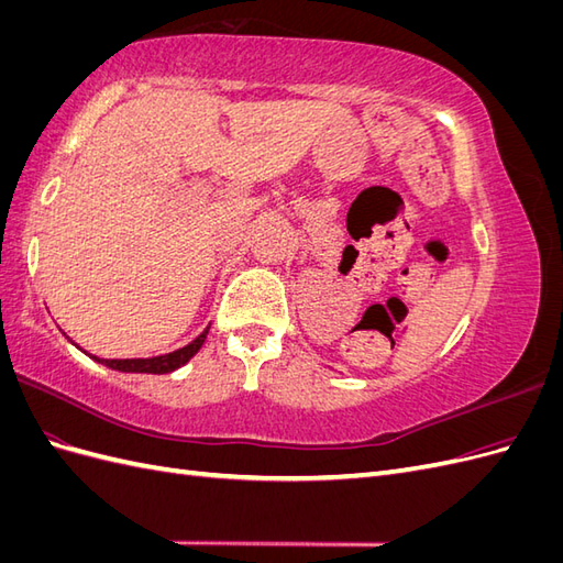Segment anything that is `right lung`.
I'll return each mask as SVG.
<instances>
[{
	"instance_id": "add662e5",
	"label": "right lung",
	"mask_w": 563,
	"mask_h": 563,
	"mask_svg": "<svg viewBox=\"0 0 563 563\" xmlns=\"http://www.w3.org/2000/svg\"><path fill=\"white\" fill-rule=\"evenodd\" d=\"M207 333H209V327L203 329L192 340V343H187L185 347H178V350L166 352V354H157V356H147V360H100V356L89 354L87 350H84V352H87V356H91L93 362L103 364L112 371H122V373H172V371L185 366L187 362L192 360V356L199 352V347L203 345V340H207ZM70 343H73V340H70ZM75 347H79V345H75Z\"/></svg>"
}]
</instances>
